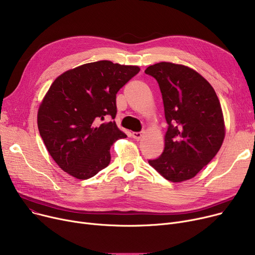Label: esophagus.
Segmentation results:
<instances>
[{
  "mask_svg": "<svg viewBox=\"0 0 255 255\" xmlns=\"http://www.w3.org/2000/svg\"><path fill=\"white\" fill-rule=\"evenodd\" d=\"M142 134H143L142 132H133V133H132V137L134 138V139L139 140V139L142 137Z\"/></svg>",
  "mask_w": 255,
  "mask_h": 255,
  "instance_id": "1",
  "label": "esophagus"
}]
</instances>
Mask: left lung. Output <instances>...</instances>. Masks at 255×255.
<instances>
[{"label":"left lung","instance_id":"1","mask_svg":"<svg viewBox=\"0 0 255 255\" xmlns=\"http://www.w3.org/2000/svg\"><path fill=\"white\" fill-rule=\"evenodd\" d=\"M144 72L157 80L168 124L163 153L149 164L170 182L190 180L215 157L225 136L216 92L205 77L181 64L160 62Z\"/></svg>","mask_w":255,"mask_h":255}]
</instances>
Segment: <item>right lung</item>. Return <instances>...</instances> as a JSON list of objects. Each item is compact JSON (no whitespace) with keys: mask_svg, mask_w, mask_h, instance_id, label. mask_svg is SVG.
Instances as JSON below:
<instances>
[{"mask_svg":"<svg viewBox=\"0 0 255 255\" xmlns=\"http://www.w3.org/2000/svg\"><path fill=\"white\" fill-rule=\"evenodd\" d=\"M138 66L98 61L58 76L40 103L37 123L56 163L78 180L94 177L111 162V146L127 135L115 121L116 95L139 72Z\"/></svg>","mask_w":255,"mask_h":255,"instance_id":"add662e5","label":"right lung"}]
</instances>
